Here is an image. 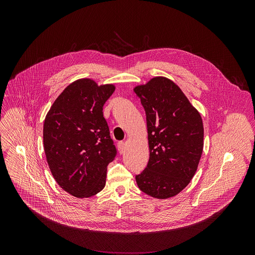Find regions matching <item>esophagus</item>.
Masks as SVG:
<instances>
[{"instance_id":"esophagus-1","label":"esophagus","mask_w":255,"mask_h":255,"mask_svg":"<svg viewBox=\"0 0 255 255\" xmlns=\"http://www.w3.org/2000/svg\"><path fill=\"white\" fill-rule=\"evenodd\" d=\"M118 149H119L120 153H124V151H125V143L123 141H119L118 142Z\"/></svg>"}]
</instances>
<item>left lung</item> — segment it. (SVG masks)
Listing matches in <instances>:
<instances>
[{
	"instance_id": "obj_1",
	"label": "left lung",
	"mask_w": 255,
	"mask_h": 255,
	"mask_svg": "<svg viewBox=\"0 0 255 255\" xmlns=\"http://www.w3.org/2000/svg\"><path fill=\"white\" fill-rule=\"evenodd\" d=\"M146 114L149 145L147 166L138 175V188L156 199L183 191L195 175L204 147L200 113L172 81L155 77L133 89Z\"/></svg>"
}]
</instances>
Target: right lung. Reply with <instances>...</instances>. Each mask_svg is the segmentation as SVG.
I'll use <instances>...</instances> for the list:
<instances>
[{
	"mask_svg": "<svg viewBox=\"0 0 255 255\" xmlns=\"http://www.w3.org/2000/svg\"><path fill=\"white\" fill-rule=\"evenodd\" d=\"M114 91V85L80 79L63 90L45 117L43 145L50 171L76 198L104 189L107 166L117 154L103 116V106Z\"/></svg>",
	"mask_w": 255,
	"mask_h": 255,
	"instance_id": "add662e5",
	"label": "right lung"
}]
</instances>
